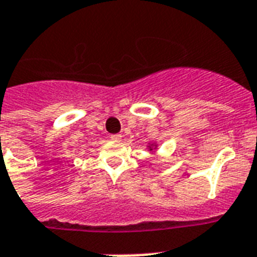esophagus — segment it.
Returning a JSON list of instances; mask_svg holds the SVG:
<instances>
[{
	"label": "esophagus",
	"instance_id": "esophagus-1",
	"mask_svg": "<svg viewBox=\"0 0 257 257\" xmlns=\"http://www.w3.org/2000/svg\"><path fill=\"white\" fill-rule=\"evenodd\" d=\"M110 138H111L112 141H120V139H122V135H120V134H112Z\"/></svg>",
	"mask_w": 257,
	"mask_h": 257
}]
</instances>
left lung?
<instances>
[{
  "label": "left lung",
  "instance_id": "8db88e82",
  "mask_svg": "<svg viewBox=\"0 0 257 257\" xmlns=\"http://www.w3.org/2000/svg\"><path fill=\"white\" fill-rule=\"evenodd\" d=\"M153 147H154V149H157V145H151V146H149V149H150V150H153Z\"/></svg>",
  "mask_w": 257,
  "mask_h": 257
}]
</instances>
